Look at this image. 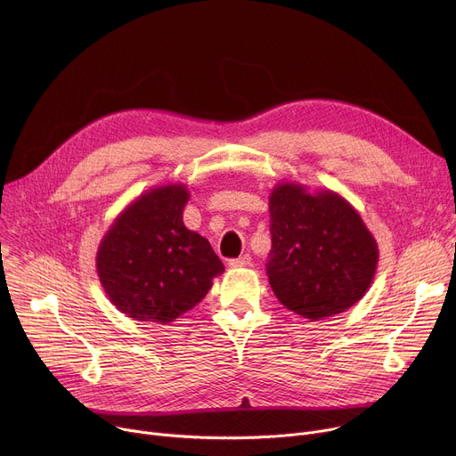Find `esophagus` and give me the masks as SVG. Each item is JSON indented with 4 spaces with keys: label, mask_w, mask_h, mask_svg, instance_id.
Masks as SVG:
<instances>
[{
    "label": "esophagus",
    "mask_w": 456,
    "mask_h": 456,
    "mask_svg": "<svg viewBox=\"0 0 456 456\" xmlns=\"http://www.w3.org/2000/svg\"><path fill=\"white\" fill-rule=\"evenodd\" d=\"M249 264H251V256H249V255H244V256H240V258L229 260V265H231V267H246V265H249Z\"/></svg>",
    "instance_id": "1"
}]
</instances>
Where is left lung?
Wrapping results in <instances>:
<instances>
[{"mask_svg":"<svg viewBox=\"0 0 456 456\" xmlns=\"http://www.w3.org/2000/svg\"><path fill=\"white\" fill-rule=\"evenodd\" d=\"M267 277L281 305L319 321L346 312L370 288L379 249L338 192L282 181L269 196Z\"/></svg>","mask_w":456,"mask_h":456,"instance_id":"obj_1","label":"left lung"}]
</instances>
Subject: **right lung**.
I'll return each instance as SVG.
<instances>
[{
    "label": "right lung",
    "mask_w": 456,
    "mask_h": 456,
    "mask_svg": "<svg viewBox=\"0 0 456 456\" xmlns=\"http://www.w3.org/2000/svg\"><path fill=\"white\" fill-rule=\"evenodd\" d=\"M189 198L181 183L150 189L120 212L101 241L99 281L111 305L134 321L172 322L225 271L208 240L185 227Z\"/></svg>",
    "instance_id": "obj_1"
}]
</instances>
